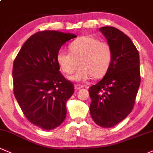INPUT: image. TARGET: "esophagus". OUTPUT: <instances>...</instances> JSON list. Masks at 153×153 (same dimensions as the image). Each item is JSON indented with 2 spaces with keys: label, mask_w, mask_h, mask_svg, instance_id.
Wrapping results in <instances>:
<instances>
[{
  "label": "esophagus",
  "mask_w": 153,
  "mask_h": 153,
  "mask_svg": "<svg viewBox=\"0 0 153 153\" xmlns=\"http://www.w3.org/2000/svg\"><path fill=\"white\" fill-rule=\"evenodd\" d=\"M83 88V87L82 86V85H78V84H76V85H74V88H75V90H80L81 88Z\"/></svg>",
  "instance_id": "34e87169"
}]
</instances>
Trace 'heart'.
I'll list each match as a JSON object with an SVG mask.
<instances>
[{"label": "heart", "instance_id": "obj_1", "mask_svg": "<svg viewBox=\"0 0 153 153\" xmlns=\"http://www.w3.org/2000/svg\"><path fill=\"white\" fill-rule=\"evenodd\" d=\"M70 53L60 50L57 54V62L64 73L72 74L79 65L76 73L68 77L75 82H84L91 76H103L109 69L112 58L109 44L99 42L96 38L81 36L69 45Z\"/></svg>", "mask_w": 153, "mask_h": 153}]
</instances>
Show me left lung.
<instances>
[{"label":"left lung","mask_w":153,"mask_h":153,"mask_svg":"<svg viewBox=\"0 0 153 153\" xmlns=\"http://www.w3.org/2000/svg\"><path fill=\"white\" fill-rule=\"evenodd\" d=\"M109 44L112 58L100 82L89 88L90 115L98 126L114 127L132 111L140 85L139 55L127 35L114 27L99 29Z\"/></svg>","instance_id":"obj_1"}]
</instances>
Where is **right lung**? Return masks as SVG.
<instances>
[{
    "label": "right lung",
    "mask_w": 153,
    "mask_h": 153,
    "mask_svg": "<svg viewBox=\"0 0 153 153\" xmlns=\"http://www.w3.org/2000/svg\"><path fill=\"white\" fill-rule=\"evenodd\" d=\"M76 37L55 30L37 32L14 61V96L26 118L42 129L58 127L66 116V101L74 88L59 71L56 57L61 46Z\"/></svg>",
    "instance_id": "1"
}]
</instances>
